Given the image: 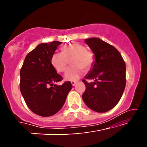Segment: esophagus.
I'll return each mask as SVG.
<instances>
[{
  "mask_svg": "<svg viewBox=\"0 0 147 147\" xmlns=\"http://www.w3.org/2000/svg\"><path fill=\"white\" fill-rule=\"evenodd\" d=\"M76 84H77V82H76V81H72L71 82V84H72V86H75Z\"/></svg>",
  "mask_w": 147,
  "mask_h": 147,
  "instance_id": "obj_1",
  "label": "esophagus"
}]
</instances>
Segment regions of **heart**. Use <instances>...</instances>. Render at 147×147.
<instances>
[{"label":"heart","mask_w":147,"mask_h":147,"mask_svg":"<svg viewBox=\"0 0 147 147\" xmlns=\"http://www.w3.org/2000/svg\"><path fill=\"white\" fill-rule=\"evenodd\" d=\"M71 60V67L65 74V79L69 81H76L85 71L93 67L95 56L91 50L87 49L84 45L74 43L63 46L61 53H55L51 56V63L56 71L63 72Z\"/></svg>","instance_id":"obj_1"}]
</instances>
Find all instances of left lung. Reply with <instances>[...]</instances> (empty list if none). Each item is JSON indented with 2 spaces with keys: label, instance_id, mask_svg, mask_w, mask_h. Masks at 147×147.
I'll return each mask as SVG.
<instances>
[{
  "label": "left lung",
  "instance_id": "obj_1",
  "mask_svg": "<svg viewBox=\"0 0 147 147\" xmlns=\"http://www.w3.org/2000/svg\"><path fill=\"white\" fill-rule=\"evenodd\" d=\"M85 42L95 55V62L89 74L82 80L86 90L84 103L97 112H106L118 103L126 86V64L114 46L96 37ZM94 80L88 82V80Z\"/></svg>",
  "mask_w": 147,
  "mask_h": 147
}]
</instances>
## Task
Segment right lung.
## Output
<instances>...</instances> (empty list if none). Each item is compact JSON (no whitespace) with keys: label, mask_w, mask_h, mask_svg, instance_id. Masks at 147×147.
<instances>
[{"label":"right lung","mask_w":147,"mask_h":147,"mask_svg":"<svg viewBox=\"0 0 147 147\" xmlns=\"http://www.w3.org/2000/svg\"><path fill=\"white\" fill-rule=\"evenodd\" d=\"M61 42L53 41L38 45L26 56L20 71V90L32 112L46 117L63 107L72 88L70 82L53 84L63 80L51 63V58Z\"/></svg>","instance_id":"obj_1"}]
</instances>
